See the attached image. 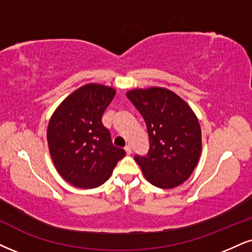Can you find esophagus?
<instances>
[{"mask_svg":"<svg viewBox=\"0 0 252 252\" xmlns=\"http://www.w3.org/2000/svg\"><path fill=\"white\" fill-rule=\"evenodd\" d=\"M125 151H126V153L127 154H132V148H131V146H126L125 147Z\"/></svg>","mask_w":252,"mask_h":252,"instance_id":"esophagus-1","label":"esophagus"}]
</instances>
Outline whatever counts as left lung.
Masks as SVG:
<instances>
[{"mask_svg": "<svg viewBox=\"0 0 252 252\" xmlns=\"http://www.w3.org/2000/svg\"><path fill=\"white\" fill-rule=\"evenodd\" d=\"M147 126L150 150L135 155L145 178L155 187L175 188L191 175L200 159L201 127L195 113L178 94L162 88L127 92Z\"/></svg>", "mask_w": 252, "mask_h": 252, "instance_id": "obj_1", "label": "left lung"}]
</instances>
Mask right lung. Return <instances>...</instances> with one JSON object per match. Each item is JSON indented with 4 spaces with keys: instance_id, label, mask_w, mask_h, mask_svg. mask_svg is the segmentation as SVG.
Wrapping results in <instances>:
<instances>
[{
    "instance_id": "right-lung-1",
    "label": "right lung",
    "mask_w": 252,
    "mask_h": 252,
    "mask_svg": "<svg viewBox=\"0 0 252 252\" xmlns=\"http://www.w3.org/2000/svg\"><path fill=\"white\" fill-rule=\"evenodd\" d=\"M114 94V89L88 84L71 93L52 114L46 132L49 150L57 172L74 187L102 185L125 157L101 123Z\"/></svg>"
}]
</instances>
